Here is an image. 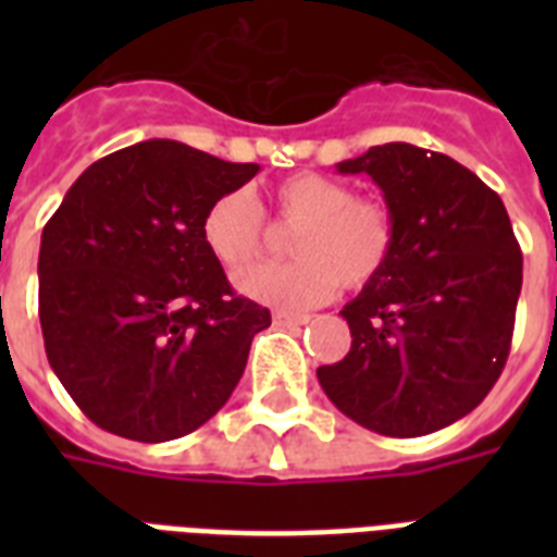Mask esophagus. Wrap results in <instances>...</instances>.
<instances>
[{"label":"esophagus","instance_id":"1","mask_svg":"<svg viewBox=\"0 0 557 557\" xmlns=\"http://www.w3.org/2000/svg\"><path fill=\"white\" fill-rule=\"evenodd\" d=\"M277 326H300V323H309V314L300 312H286V309H277V312L271 314Z\"/></svg>","mask_w":557,"mask_h":557}]
</instances>
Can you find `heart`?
I'll return each mask as SVG.
<instances>
[{
    "label": "heart",
    "instance_id": "heart-1",
    "mask_svg": "<svg viewBox=\"0 0 557 557\" xmlns=\"http://www.w3.org/2000/svg\"><path fill=\"white\" fill-rule=\"evenodd\" d=\"M271 213L288 236L286 265H260L236 277V288L257 304L309 309L330 304L341 286L364 288L393 260L396 213L379 196L326 173H295L271 187ZM201 243L219 265L242 271L265 251V219L251 193L231 190L210 201L199 225Z\"/></svg>",
    "mask_w": 557,
    "mask_h": 557
}]
</instances>
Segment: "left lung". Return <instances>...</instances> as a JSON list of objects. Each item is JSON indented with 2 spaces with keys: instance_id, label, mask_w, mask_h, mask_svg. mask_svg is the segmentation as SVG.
Here are the masks:
<instances>
[{
  "instance_id": "8db88e82",
  "label": "left lung",
  "mask_w": 557,
  "mask_h": 557,
  "mask_svg": "<svg viewBox=\"0 0 557 557\" xmlns=\"http://www.w3.org/2000/svg\"><path fill=\"white\" fill-rule=\"evenodd\" d=\"M367 173L396 213L393 260L344 306L352 347L318 367L341 413L384 436H424L471 413L511 349L523 253L492 187L413 144L370 147Z\"/></svg>"
}]
</instances>
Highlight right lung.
<instances>
[{"label":"right lung","instance_id":"1","mask_svg":"<svg viewBox=\"0 0 557 557\" xmlns=\"http://www.w3.org/2000/svg\"><path fill=\"white\" fill-rule=\"evenodd\" d=\"M257 170L152 138L95 161L46 222L48 364L98 428L178 440L231 398L271 312L231 288L199 225Z\"/></svg>","mask_w":557,"mask_h":557}]
</instances>
